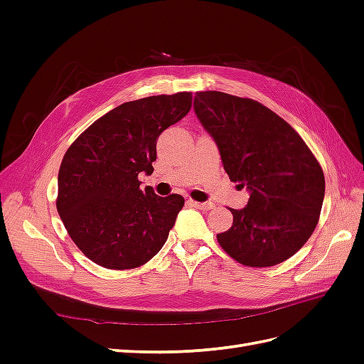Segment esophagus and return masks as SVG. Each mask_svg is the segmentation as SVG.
I'll return each mask as SVG.
<instances>
[{
	"label": "esophagus",
	"mask_w": 364,
	"mask_h": 364,
	"mask_svg": "<svg viewBox=\"0 0 364 364\" xmlns=\"http://www.w3.org/2000/svg\"><path fill=\"white\" fill-rule=\"evenodd\" d=\"M188 203L191 205V206H194V208H200V209H206V211H209V209H213L214 208V205L213 203H203V202H196V200H188Z\"/></svg>",
	"instance_id": "esophagus-1"
}]
</instances>
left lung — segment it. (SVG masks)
<instances>
[{
  "label": "left lung",
  "mask_w": 364,
  "mask_h": 364,
  "mask_svg": "<svg viewBox=\"0 0 364 364\" xmlns=\"http://www.w3.org/2000/svg\"><path fill=\"white\" fill-rule=\"evenodd\" d=\"M194 112L229 179L249 191L245 208L230 209L232 226L217 234L220 246L249 267L289 259L311 237L325 197L311 150L289 123L250 98L197 92Z\"/></svg>",
  "instance_id": "left-lung-1"
}]
</instances>
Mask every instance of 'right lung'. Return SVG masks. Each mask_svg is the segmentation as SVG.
<instances>
[{"label": "right lung", "mask_w": 364, "mask_h": 364, "mask_svg": "<svg viewBox=\"0 0 364 364\" xmlns=\"http://www.w3.org/2000/svg\"><path fill=\"white\" fill-rule=\"evenodd\" d=\"M191 92L127 102L87 127L65 153L58 211L70 237L95 264L135 269L162 249L183 197L139 188L153 173L156 141L191 109Z\"/></svg>", "instance_id": "add662e5"}]
</instances>
